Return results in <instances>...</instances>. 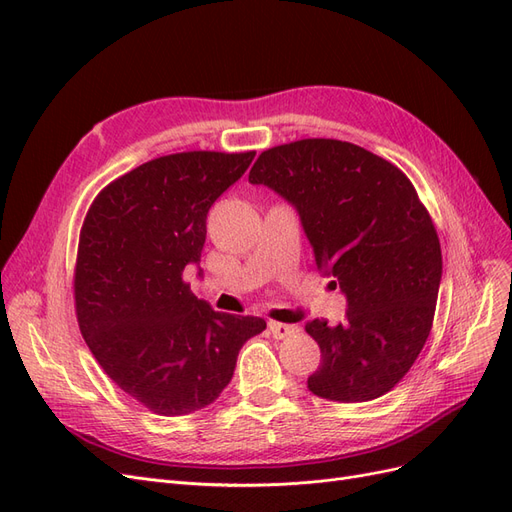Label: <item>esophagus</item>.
<instances>
[{
    "mask_svg": "<svg viewBox=\"0 0 512 512\" xmlns=\"http://www.w3.org/2000/svg\"><path fill=\"white\" fill-rule=\"evenodd\" d=\"M269 331H271V335H273L275 339H286V337L297 333V327H292V324H284V322L271 320V322H269Z\"/></svg>",
    "mask_w": 512,
    "mask_h": 512,
    "instance_id": "34e87169",
    "label": "esophagus"
}]
</instances>
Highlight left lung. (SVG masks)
<instances>
[{
    "label": "left lung",
    "mask_w": 512,
    "mask_h": 512,
    "mask_svg": "<svg viewBox=\"0 0 512 512\" xmlns=\"http://www.w3.org/2000/svg\"><path fill=\"white\" fill-rule=\"evenodd\" d=\"M250 183L297 209L316 265L346 294V320H312L320 367L307 389L354 404L408 374L436 314L442 252L436 226L401 170L359 145L303 138L262 151Z\"/></svg>",
    "instance_id": "left-lung-1"
}]
</instances>
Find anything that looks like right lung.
I'll return each mask as SVG.
<instances>
[{"mask_svg":"<svg viewBox=\"0 0 512 512\" xmlns=\"http://www.w3.org/2000/svg\"><path fill=\"white\" fill-rule=\"evenodd\" d=\"M254 156H162L108 183L87 211L74 269L81 333L106 376L156 414L213 404L243 344L267 329L256 316L215 312L183 275L200 262L211 205Z\"/></svg>","mask_w":512,"mask_h":512,"instance_id":"1","label":"right lung"}]
</instances>
